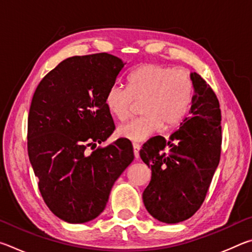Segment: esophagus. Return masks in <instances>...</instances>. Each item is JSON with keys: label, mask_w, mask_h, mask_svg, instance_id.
<instances>
[{"label": "esophagus", "mask_w": 252, "mask_h": 252, "mask_svg": "<svg viewBox=\"0 0 252 252\" xmlns=\"http://www.w3.org/2000/svg\"><path fill=\"white\" fill-rule=\"evenodd\" d=\"M132 146H133V153H134V157H135V159H138V158H139L140 144H139V143H135V142H133V144H132Z\"/></svg>", "instance_id": "esophagus-1"}]
</instances>
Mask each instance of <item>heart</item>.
<instances>
[{"label": "heart", "instance_id": "1", "mask_svg": "<svg viewBox=\"0 0 252 252\" xmlns=\"http://www.w3.org/2000/svg\"><path fill=\"white\" fill-rule=\"evenodd\" d=\"M193 82L186 70L162 64H144L129 76V89L113 84L108 89L104 104L118 121L130 117L133 102H140L141 117L118 127L117 133L131 141H144L162 126L178 125L189 110Z\"/></svg>", "mask_w": 252, "mask_h": 252}]
</instances>
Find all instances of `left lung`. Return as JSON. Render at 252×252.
Returning <instances> with one entry per match:
<instances>
[{
	"label": "left lung",
	"mask_w": 252,
	"mask_h": 252,
	"mask_svg": "<svg viewBox=\"0 0 252 252\" xmlns=\"http://www.w3.org/2000/svg\"><path fill=\"white\" fill-rule=\"evenodd\" d=\"M190 76L194 94L188 118L168 140L155 136L140 150L152 173L143 203L153 218L164 223L181 222L199 210L220 161L218 97L198 73Z\"/></svg>",
	"instance_id": "left-lung-1"
}]
</instances>
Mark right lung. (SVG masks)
I'll return each mask as SVG.
<instances>
[{"label": "right lung", "mask_w": 252, "mask_h": 252, "mask_svg": "<svg viewBox=\"0 0 252 252\" xmlns=\"http://www.w3.org/2000/svg\"><path fill=\"white\" fill-rule=\"evenodd\" d=\"M125 65L108 53L72 57L50 71L34 92L28 119L30 162L46 206L66 222L95 219L134 159L127 139L94 150L116 129L104 96Z\"/></svg>", "instance_id": "add662e5"}]
</instances>
